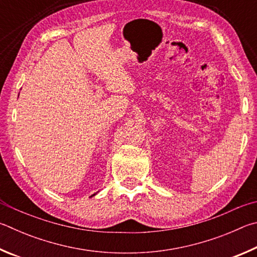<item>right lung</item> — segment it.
<instances>
[{"instance_id": "1", "label": "right lung", "mask_w": 257, "mask_h": 257, "mask_svg": "<svg viewBox=\"0 0 257 257\" xmlns=\"http://www.w3.org/2000/svg\"><path fill=\"white\" fill-rule=\"evenodd\" d=\"M94 195H96V194H92V196H94Z\"/></svg>"}]
</instances>
